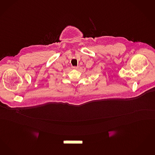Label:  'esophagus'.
<instances>
[{
    "label": "esophagus",
    "instance_id": "1",
    "mask_svg": "<svg viewBox=\"0 0 155 155\" xmlns=\"http://www.w3.org/2000/svg\"><path fill=\"white\" fill-rule=\"evenodd\" d=\"M74 70H78V68H79V67H76V66H74V67H72Z\"/></svg>",
    "mask_w": 155,
    "mask_h": 155
}]
</instances>
